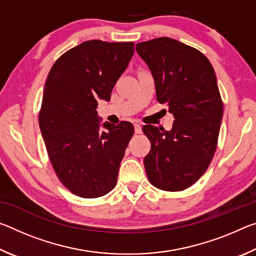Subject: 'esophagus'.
I'll use <instances>...</instances> for the list:
<instances>
[{
    "label": "esophagus",
    "instance_id": "esophagus-1",
    "mask_svg": "<svg viewBox=\"0 0 256 256\" xmlns=\"http://www.w3.org/2000/svg\"><path fill=\"white\" fill-rule=\"evenodd\" d=\"M134 131H136V134H140L142 132L141 125L140 124H134Z\"/></svg>",
    "mask_w": 256,
    "mask_h": 256
}]
</instances>
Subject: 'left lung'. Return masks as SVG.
<instances>
[{
    "label": "left lung",
    "mask_w": 256,
    "mask_h": 256,
    "mask_svg": "<svg viewBox=\"0 0 256 256\" xmlns=\"http://www.w3.org/2000/svg\"><path fill=\"white\" fill-rule=\"evenodd\" d=\"M152 73L156 94L174 115L170 131L144 125L151 149L144 157L154 188L178 192L209 167L218 144L224 105L210 60L194 47L168 37L136 44Z\"/></svg>",
    "instance_id": "8db88e82"
}]
</instances>
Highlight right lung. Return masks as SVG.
I'll return each mask as SVG.
<instances>
[{
  "instance_id": "add662e5",
  "label": "right lung",
  "mask_w": 256,
  "mask_h": 256,
  "mask_svg": "<svg viewBox=\"0 0 256 256\" xmlns=\"http://www.w3.org/2000/svg\"><path fill=\"white\" fill-rule=\"evenodd\" d=\"M133 53V42L88 40L60 55L47 76L40 128L55 174L80 198L105 196L118 182L133 124L105 123L102 131L96 108L110 100Z\"/></svg>"
}]
</instances>
